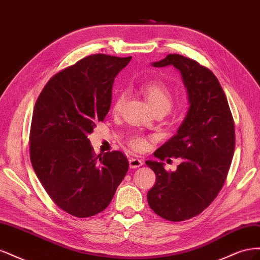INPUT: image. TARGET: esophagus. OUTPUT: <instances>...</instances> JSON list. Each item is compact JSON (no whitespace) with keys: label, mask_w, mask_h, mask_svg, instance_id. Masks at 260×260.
<instances>
[{"label":"esophagus","mask_w":260,"mask_h":260,"mask_svg":"<svg viewBox=\"0 0 260 260\" xmlns=\"http://www.w3.org/2000/svg\"><path fill=\"white\" fill-rule=\"evenodd\" d=\"M129 165H130V168L135 169V168H139L143 165V160L142 159H139V158H135V157H132V158L129 159Z\"/></svg>","instance_id":"esophagus-1"}]
</instances>
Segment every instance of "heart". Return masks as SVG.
Here are the masks:
<instances>
[{
	"label": "heart",
	"instance_id": "obj_1",
	"mask_svg": "<svg viewBox=\"0 0 260 260\" xmlns=\"http://www.w3.org/2000/svg\"><path fill=\"white\" fill-rule=\"evenodd\" d=\"M141 91L145 96L147 103L153 111L155 109H164L165 112H168L171 104H172V96L169 89L166 84H164L160 81L151 80L142 83L141 85ZM125 95L123 93L118 94L114 104H113V112L119 113L124 104ZM130 145L136 151H144L147 146V141L140 136L132 137L130 140Z\"/></svg>",
	"mask_w": 260,
	"mask_h": 260
}]
</instances>
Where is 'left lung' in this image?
Listing matches in <instances>:
<instances>
[{"label":"left lung","mask_w":260,"mask_h":260,"mask_svg":"<svg viewBox=\"0 0 260 260\" xmlns=\"http://www.w3.org/2000/svg\"><path fill=\"white\" fill-rule=\"evenodd\" d=\"M153 67L174 66L186 89L188 109L176 135L146 160L156 175L147 193L155 214L169 221L200 215L216 199L225 181L235 147L232 114L216 76L198 61L169 54ZM166 156L181 158L176 172H166Z\"/></svg>","instance_id":"obj_1"}]
</instances>
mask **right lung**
I'll return each mask as SVG.
<instances>
[{
  "mask_svg": "<svg viewBox=\"0 0 260 260\" xmlns=\"http://www.w3.org/2000/svg\"><path fill=\"white\" fill-rule=\"evenodd\" d=\"M130 60L105 54L86 56L52 77L35 105L31 164L54 203L75 217L103 211L128 171L121 152L95 155L88 136L104 120L115 78Z\"/></svg>",
  "mask_w": 260,
  "mask_h": 260,
  "instance_id": "obj_1",
  "label": "right lung"
}]
</instances>
